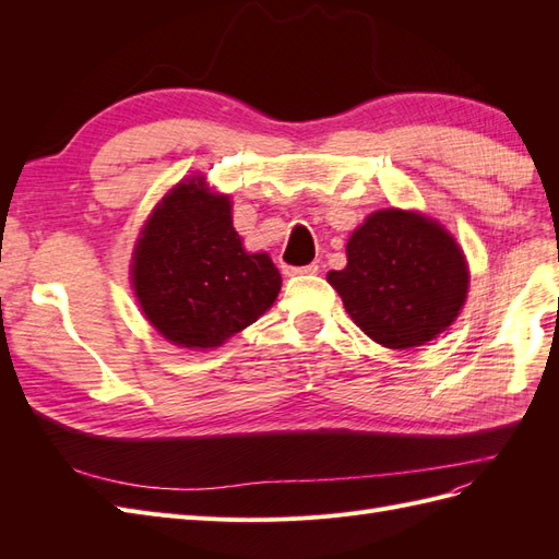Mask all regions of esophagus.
Instances as JSON below:
<instances>
[{
	"label": "esophagus",
	"mask_w": 559,
	"mask_h": 559,
	"mask_svg": "<svg viewBox=\"0 0 559 559\" xmlns=\"http://www.w3.org/2000/svg\"><path fill=\"white\" fill-rule=\"evenodd\" d=\"M317 270H319L317 263H308V265H300V267L284 265V275H289V277H294V275H314Z\"/></svg>",
	"instance_id": "esophagus-1"
}]
</instances>
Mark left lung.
I'll list each match as a JSON object with an SVG mask.
<instances>
[{
  "label": "left lung",
  "mask_w": 559,
  "mask_h": 559,
  "mask_svg": "<svg viewBox=\"0 0 559 559\" xmlns=\"http://www.w3.org/2000/svg\"><path fill=\"white\" fill-rule=\"evenodd\" d=\"M326 280L354 324L389 349L433 341L468 294V265L452 235L425 214L394 207L349 235L347 265Z\"/></svg>",
  "instance_id": "1"
}]
</instances>
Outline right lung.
Segmentation results:
<instances>
[{
    "label": "right lung",
    "mask_w": 559,
    "mask_h": 559,
    "mask_svg": "<svg viewBox=\"0 0 559 559\" xmlns=\"http://www.w3.org/2000/svg\"><path fill=\"white\" fill-rule=\"evenodd\" d=\"M230 198L205 177L167 193L132 251V289L165 341L212 349L273 308L282 275L267 253H249L233 228Z\"/></svg>",
    "instance_id": "add662e5"
}]
</instances>
